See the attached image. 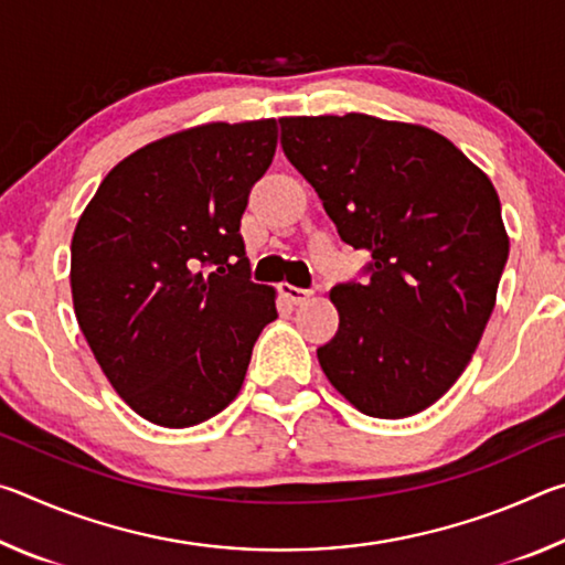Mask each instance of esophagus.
<instances>
[{
	"label": "esophagus",
	"mask_w": 565,
	"mask_h": 565,
	"mask_svg": "<svg viewBox=\"0 0 565 565\" xmlns=\"http://www.w3.org/2000/svg\"><path fill=\"white\" fill-rule=\"evenodd\" d=\"M279 291H281V296L286 301H291V303H306L313 296V291H309V289H299V286H291V284H281L279 286Z\"/></svg>",
	"instance_id": "34e87169"
}]
</instances>
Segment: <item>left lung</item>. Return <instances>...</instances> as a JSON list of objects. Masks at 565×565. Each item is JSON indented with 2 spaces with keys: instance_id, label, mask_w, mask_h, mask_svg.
Segmentation results:
<instances>
[{
  "instance_id": "left-lung-1",
  "label": "left lung",
  "mask_w": 565,
  "mask_h": 565,
  "mask_svg": "<svg viewBox=\"0 0 565 565\" xmlns=\"http://www.w3.org/2000/svg\"><path fill=\"white\" fill-rule=\"evenodd\" d=\"M279 121L284 154L339 236L371 254L369 284L329 294L339 331L317 351L323 374L361 414L414 416L456 384L491 319L509 259L499 194L420 124L359 111Z\"/></svg>"
}]
</instances>
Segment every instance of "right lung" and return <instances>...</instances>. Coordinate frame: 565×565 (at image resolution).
<instances>
[{
	"label": "right lung",
	"mask_w": 565,
	"mask_h": 565,
	"mask_svg": "<svg viewBox=\"0 0 565 565\" xmlns=\"http://www.w3.org/2000/svg\"><path fill=\"white\" fill-rule=\"evenodd\" d=\"M276 119L167 134L114 167L72 236V301L111 388L141 418L189 428L242 391L276 291L248 281L238 234Z\"/></svg>",
	"instance_id": "obj_1"
}]
</instances>
